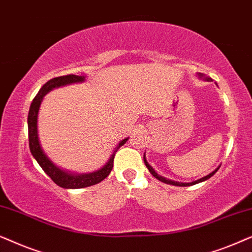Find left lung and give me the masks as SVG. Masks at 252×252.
Masks as SVG:
<instances>
[{
    "label": "left lung",
    "mask_w": 252,
    "mask_h": 252,
    "mask_svg": "<svg viewBox=\"0 0 252 252\" xmlns=\"http://www.w3.org/2000/svg\"><path fill=\"white\" fill-rule=\"evenodd\" d=\"M201 77H202V74H201ZM206 80H209V81H211V78H206ZM143 160H144V164H146V166L148 167V170H149V172L151 174L154 175L155 178L156 179H158V180L159 181H161V182H164V184H168V185H173V186H180V187H187V186H192V185H196V184H198V182H202V181H205V180H208V179H210L212 177L213 174L216 173L217 171L219 170V167L217 168V170H215L212 172V173H210L209 175H206V177H204V178H201L199 179V180H196V181H192V182H189V184H184V182H177V181H172V180H168V179H165V178H163V177H160V175H158L156 172H155V170L153 167L150 166L149 164H148V161H147V159H146V156H143Z\"/></svg>",
    "instance_id": "left-lung-1"
}]
</instances>
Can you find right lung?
Returning a JSON list of instances; mask_svg holds the SVG:
<instances>
[{"mask_svg": "<svg viewBox=\"0 0 252 252\" xmlns=\"http://www.w3.org/2000/svg\"><path fill=\"white\" fill-rule=\"evenodd\" d=\"M85 80L84 75H77V74H67V75H62V77L54 78L46 82L41 89L37 93L35 97L33 98V102L31 103L30 111H29V118H27V124H29V142H30V150L32 153L33 157L35 158L37 163L42 170L46 172V174L53 180L55 184L60 186L62 188H85L89 187V186L96 185L98 182L108 177L113 167V159H115V155L117 150L120 147L124 146L126 143V141L128 139H124L122 142L118 144V147L116 148L113 154L110 157V159L106 165H104L101 170L93 172L89 174H81V175H75L70 174L66 172L62 171L61 168L51 163V160L44 155L43 150L41 149L39 137H37V112H39V108L41 102H42L43 96L47 94L48 92H50L53 88L61 87V86L73 84V82H81Z\"/></svg>", "mask_w": 252, "mask_h": 252, "instance_id": "1", "label": "right lung"}]
</instances>
